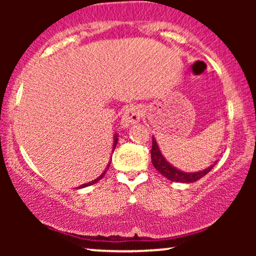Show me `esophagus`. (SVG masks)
Wrapping results in <instances>:
<instances>
[{
    "mask_svg": "<svg viewBox=\"0 0 256 256\" xmlns=\"http://www.w3.org/2000/svg\"><path fill=\"white\" fill-rule=\"evenodd\" d=\"M140 118H142V113H140V108L136 107V106H130V107L126 108V110L124 112L122 122L125 126H128L130 124H134V122H137Z\"/></svg>",
    "mask_w": 256,
    "mask_h": 256,
    "instance_id": "1",
    "label": "esophagus"
}]
</instances>
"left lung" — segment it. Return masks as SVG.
<instances>
[{"label":"left lung","mask_w":256,"mask_h":256,"mask_svg":"<svg viewBox=\"0 0 256 256\" xmlns=\"http://www.w3.org/2000/svg\"><path fill=\"white\" fill-rule=\"evenodd\" d=\"M152 162L154 165L155 168L158 170L164 177L170 179L171 182H178V183H194V182L198 180L202 177H204L208 172L212 171V168L216 164H213L212 166H210L208 168L204 170L201 172H195V173H185L183 171H179L178 168L173 167L171 164L167 162L166 158L162 156L160 149H158L156 140L152 137Z\"/></svg>","instance_id":"8db88e82"}]
</instances>
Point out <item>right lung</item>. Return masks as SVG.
Instances as JSON below:
<instances>
[{
  "label": "right lung",
  "instance_id": "1",
  "mask_svg": "<svg viewBox=\"0 0 256 256\" xmlns=\"http://www.w3.org/2000/svg\"><path fill=\"white\" fill-rule=\"evenodd\" d=\"M116 143H118V138H116V140H114V146H113V149H116ZM110 162L108 164V166H107V170L110 168ZM107 170H106V171H104V173H102V174L100 176V177H98V179H95V180L90 182V183H88V184H83V185H80V186H79V188H85V186H89V185H92V184L98 183V182L100 180V179H101V178H104V176L106 174V172H107Z\"/></svg>",
  "mask_w": 256,
  "mask_h": 256
}]
</instances>
